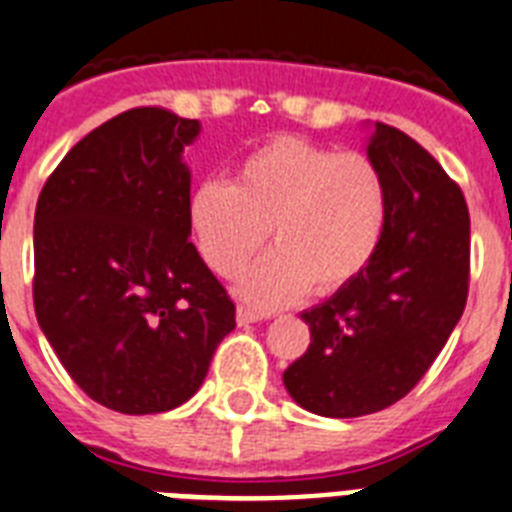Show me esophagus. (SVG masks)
<instances>
[{"mask_svg": "<svg viewBox=\"0 0 512 512\" xmlns=\"http://www.w3.org/2000/svg\"><path fill=\"white\" fill-rule=\"evenodd\" d=\"M268 319L263 313L249 311V308H236V321H239V327H247V324H257V321Z\"/></svg>", "mask_w": 512, "mask_h": 512, "instance_id": "obj_1", "label": "esophagus"}]
</instances>
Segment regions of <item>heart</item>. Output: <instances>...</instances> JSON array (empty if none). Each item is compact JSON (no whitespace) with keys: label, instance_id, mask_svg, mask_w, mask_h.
Here are the masks:
<instances>
[{"label":"heart","instance_id":"b5f03b06","mask_svg":"<svg viewBox=\"0 0 512 512\" xmlns=\"http://www.w3.org/2000/svg\"><path fill=\"white\" fill-rule=\"evenodd\" d=\"M390 212L388 180L372 156L281 135L249 151L233 183L209 177L188 199L201 260L233 276L263 247H276L236 284L255 308H281L311 292L335 295L372 263Z\"/></svg>","mask_w":512,"mask_h":512}]
</instances>
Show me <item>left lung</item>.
Listing matches in <instances>:
<instances>
[{
  "instance_id": "1",
  "label": "left lung",
  "mask_w": 512,
  "mask_h": 512,
  "mask_svg": "<svg viewBox=\"0 0 512 512\" xmlns=\"http://www.w3.org/2000/svg\"><path fill=\"white\" fill-rule=\"evenodd\" d=\"M366 156L388 180L382 244L356 281L300 313L311 345L284 372L289 396L321 417H361L404 398L468 300L470 215L460 188L388 124H369Z\"/></svg>"
}]
</instances>
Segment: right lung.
Segmentation results:
<instances>
[{"label": "right lung", "instance_id": "obj_1", "mask_svg": "<svg viewBox=\"0 0 512 512\" xmlns=\"http://www.w3.org/2000/svg\"><path fill=\"white\" fill-rule=\"evenodd\" d=\"M201 124L132 108L76 143L34 215V308L71 380L122 414L185 404L236 327L188 236L185 146Z\"/></svg>", "mask_w": 512, "mask_h": 512}]
</instances>
